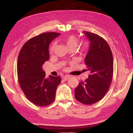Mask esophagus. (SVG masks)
Instances as JSON below:
<instances>
[{
    "label": "esophagus",
    "mask_w": 133,
    "mask_h": 133,
    "mask_svg": "<svg viewBox=\"0 0 133 133\" xmlns=\"http://www.w3.org/2000/svg\"><path fill=\"white\" fill-rule=\"evenodd\" d=\"M70 76H69V75H66V76H64V77H63V80L64 81H67V80H68L69 79H70Z\"/></svg>",
    "instance_id": "esophagus-1"
}]
</instances>
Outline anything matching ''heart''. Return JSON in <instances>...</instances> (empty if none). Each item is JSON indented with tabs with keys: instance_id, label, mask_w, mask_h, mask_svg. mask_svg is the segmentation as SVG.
Instances as JSON below:
<instances>
[{
	"instance_id": "b5f03b06",
	"label": "heart",
	"mask_w": 133,
	"mask_h": 133,
	"mask_svg": "<svg viewBox=\"0 0 133 133\" xmlns=\"http://www.w3.org/2000/svg\"><path fill=\"white\" fill-rule=\"evenodd\" d=\"M63 43L65 44V46L67 48V49H76L77 47L78 43H79V40L77 37H76L74 35H70L67 36V38H64L63 39ZM55 44H54L51 48V51H52L54 49ZM87 45H84L82 47L81 49V52H85L87 50Z\"/></svg>"
}]
</instances>
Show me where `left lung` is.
<instances>
[{
    "label": "left lung",
    "mask_w": 133,
    "mask_h": 133,
    "mask_svg": "<svg viewBox=\"0 0 133 133\" xmlns=\"http://www.w3.org/2000/svg\"><path fill=\"white\" fill-rule=\"evenodd\" d=\"M90 41L85 64L90 75L75 89V98L84 104L97 103L108 91L113 75V57L104 39L97 34L83 31Z\"/></svg>",
    "instance_id": "obj_1"
}]
</instances>
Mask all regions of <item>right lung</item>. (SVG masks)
I'll list each match as a JSON object with an SVG mask.
<instances>
[{"instance_id": "1", "label": "right lung", "mask_w": 133, "mask_h": 133, "mask_svg": "<svg viewBox=\"0 0 133 133\" xmlns=\"http://www.w3.org/2000/svg\"><path fill=\"white\" fill-rule=\"evenodd\" d=\"M61 35L44 32L30 39L22 47L17 62L19 85L31 102L46 106L55 100L56 90L61 78L49 75L46 78L42 66L50 58L49 47L53 39Z\"/></svg>"}]
</instances>
